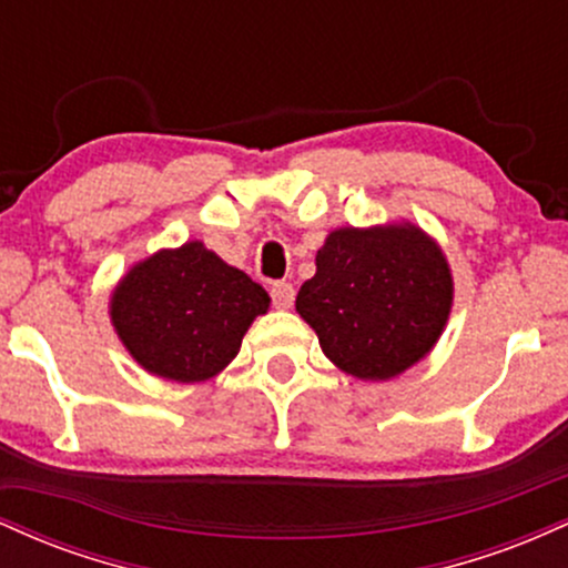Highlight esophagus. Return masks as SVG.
<instances>
[{"mask_svg":"<svg viewBox=\"0 0 568 568\" xmlns=\"http://www.w3.org/2000/svg\"><path fill=\"white\" fill-rule=\"evenodd\" d=\"M270 291H272V302H275L277 310H291L293 298H296V291H293L291 283H275Z\"/></svg>","mask_w":568,"mask_h":568,"instance_id":"obj_1","label":"esophagus"}]
</instances>
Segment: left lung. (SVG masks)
<instances>
[{"mask_svg":"<svg viewBox=\"0 0 568 568\" xmlns=\"http://www.w3.org/2000/svg\"><path fill=\"white\" fill-rule=\"evenodd\" d=\"M315 266L296 312L338 371L387 382L438 344L454 306V275L438 240L422 226H338Z\"/></svg>","mask_w":568,"mask_h":568,"instance_id":"obj_1","label":"left lung"}]
</instances>
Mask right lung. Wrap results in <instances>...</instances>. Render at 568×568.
I'll return each instance as SVG.
<instances>
[{
  "mask_svg": "<svg viewBox=\"0 0 568 568\" xmlns=\"http://www.w3.org/2000/svg\"><path fill=\"white\" fill-rule=\"evenodd\" d=\"M270 293L202 240L135 262L109 296L122 347L146 374L194 384L219 376L270 310Z\"/></svg>",
  "mask_w": 568,
  "mask_h": 568,
  "instance_id": "add662e5",
  "label": "right lung"
}]
</instances>
